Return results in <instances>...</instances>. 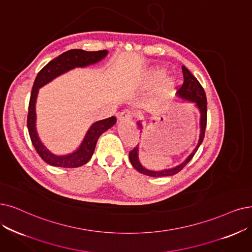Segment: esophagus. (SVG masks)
I'll list each match as a JSON object with an SVG mask.
<instances>
[{"mask_svg": "<svg viewBox=\"0 0 252 252\" xmlns=\"http://www.w3.org/2000/svg\"><path fill=\"white\" fill-rule=\"evenodd\" d=\"M131 119H132V112L129 109H125L118 115V120L120 121V122H123V121H128Z\"/></svg>", "mask_w": 252, "mask_h": 252, "instance_id": "1", "label": "esophagus"}]
</instances>
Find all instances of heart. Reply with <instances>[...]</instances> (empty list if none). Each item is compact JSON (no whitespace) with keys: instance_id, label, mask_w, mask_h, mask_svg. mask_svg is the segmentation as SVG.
I'll return each mask as SVG.
<instances>
[{"instance_id":"obj_1","label":"heart","mask_w":252,"mask_h":252,"mask_svg":"<svg viewBox=\"0 0 252 252\" xmlns=\"http://www.w3.org/2000/svg\"><path fill=\"white\" fill-rule=\"evenodd\" d=\"M161 75V71L160 70H154V71H152V74H151V76H152L153 78H157Z\"/></svg>"}]
</instances>
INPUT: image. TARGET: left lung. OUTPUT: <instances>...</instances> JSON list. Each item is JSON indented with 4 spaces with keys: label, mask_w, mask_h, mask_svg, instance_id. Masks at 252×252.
I'll return each mask as SVG.
<instances>
[{
    "label": "left lung",
    "mask_w": 252,
    "mask_h": 252,
    "mask_svg": "<svg viewBox=\"0 0 252 252\" xmlns=\"http://www.w3.org/2000/svg\"><path fill=\"white\" fill-rule=\"evenodd\" d=\"M182 70H183V75H184V83L181 87L178 92H177V96L181 99L185 100V101L193 103L194 106L198 109L199 112V138H198V143L196 145V147L194 148V150L191 153L182 163H180L179 165L172 167V168H166V169H162V170H151L146 168L145 166L142 165L138 158V146H136L131 152L129 153V159L130 162H131L132 166L137 170V172L142 173L146 176H150V177H167V176H174L177 173H179L180 170H182L183 167L189 162V161L192 159V157L194 156V154L196 153L197 149L199 148V146L202 145L204 137H205V131H206V125H207V98H206V93L204 91L203 87L200 86V84L198 83V80L191 74V72L189 70L185 67L182 66ZM137 126L139 127V129L143 128L142 122L138 121L136 123ZM142 132V131H140Z\"/></svg>",
    "instance_id": "left-lung-1"
}]
</instances>
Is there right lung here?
Wrapping results in <instances>:
<instances>
[{
	"instance_id": "add662e5",
	"label": "right lung",
	"mask_w": 252,
	"mask_h": 252,
	"mask_svg": "<svg viewBox=\"0 0 252 252\" xmlns=\"http://www.w3.org/2000/svg\"><path fill=\"white\" fill-rule=\"evenodd\" d=\"M107 50H99V52H86L83 49L68 50V52L57 57L53 61L46 64L37 74L32 88L31 98H30L27 124L32 144L39 156L46 163L54 166L69 168L79 167L86 164L92 158L99 136L105 132L107 129L113 127L117 122V119L116 117H110L97 121L90 126L82 144L75 151L66 155H56L43 145L36 129V101L39 89L47 85L58 76L70 71V70L75 68H85L100 62L107 56Z\"/></svg>"
}]
</instances>
